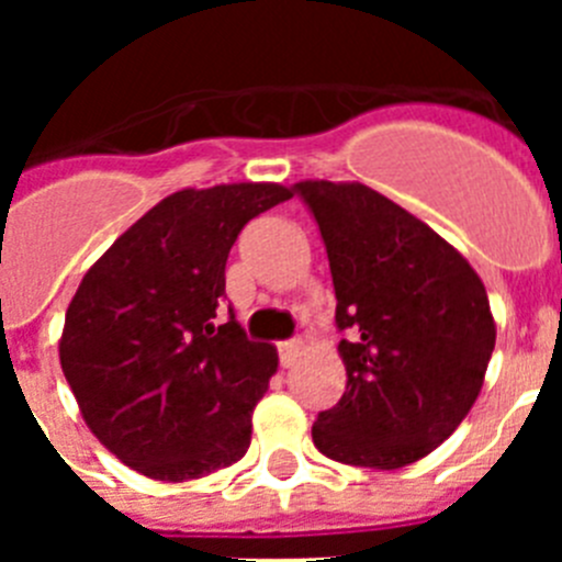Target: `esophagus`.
<instances>
[{
    "instance_id": "esophagus-1",
    "label": "esophagus",
    "mask_w": 562,
    "mask_h": 562,
    "mask_svg": "<svg viewBox=\"0 0 562 562\" xmlns=\"http://www.w3.org/2000/svg\"><path fill=\"white\" fill-rule=\"evenodd\" d=\"M278 357H281V366H284V369L295 366V360L301 357V340L278 342Z\"/></svg>"
}]
</instances>
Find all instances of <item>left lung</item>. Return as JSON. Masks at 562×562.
Returning <instances> with one entry per match:
<instances>
[{
  "label": "left lung",
  "mask_w": 562,
  "mask_h": 562,
  "mask_svg": "<svg viewBox=\"0 0 562 562\" xmlns=\"http://www.w3.org/2000/svg\"><path fill=\"white\" fill-rule=\"evenodd\" d=\"M335 284L346 391L312 441L329 459L400 470L434 453L484 385L495 321L479 272L414 213L362 182L304 180Z\"/></svg>",
  "instance_id": "left-lung-1"
}]
</instances>
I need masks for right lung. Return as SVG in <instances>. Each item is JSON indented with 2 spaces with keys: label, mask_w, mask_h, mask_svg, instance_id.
<instances>
[{
  "label": "right lung",
  "mask_w": 562,
  "mask_h": 562,
  "mask_svg": "<svg viewBox=\"0 0 562 562\" xmlns=\"http://www.w3.org/2000/svg\"><path fill=\"white\" fill-rule=\"evenodd\" d=\"M278 182L186 188L89 267L58 357L89 430L154 481H191L250 448L252 408L278 369L270 342L216 324L241 227L290 200Z\"/></svg>",
  "instance_id": "1"
}]
</instances>
